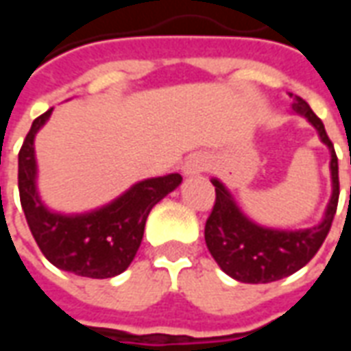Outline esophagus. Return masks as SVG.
I'll list each match as a JSON object with an SVG mask.
<instances>
[{
    "mask_svg": "<svg viewBox=\"0 0 351 351\" xmlns=\"http://www.w3.org/2000/svg\"><path fill=\"white\" fill-rule=\"evenodd\" d=\"M208 167V160H206L203 154H193L190 156L186 163H184V173L186 175H197V173H203Z\"/></svg>",
    "mask_w": 351,
    "mask_h": 351,
    "instance_id": "1",
    "label": "esophagus"
}]
</instances>
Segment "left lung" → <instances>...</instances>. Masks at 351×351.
Wrapping results in <instances>:
<instances>
[{
	"label": "left lung",
	"instance_id": "8db88e82",
	"mask_svg": "<svg viewBox=\"0 0 351 351\" xmlns=\"http://www.w3.org/2000/svg\"><path fill=\"white\" fill-rule=\"evenodd\" d=\"M293 110L301 112L317 130L322 143L331 152L332 195L322 223L299 231H280L261 228L244 216L226 190V186L213 178L216 201L205 223V241L220 269L231 278L246 284H267L293 274L316 256L319 246L331 229L339 205V158L324 122L314 114L308 103L295 97Z\"/></svg>",
	"mask_w": 351,
	"mask_h": 351
}]
</instances>
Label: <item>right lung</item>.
I'll return each mask as SVG.
<instances>
[{
  "label": "right lung",
  "instance_id": "obj_1",
  "mask_svg": "<svg viewBox=\"0 0 351 351\" xmlns=\"http://www.w3.org/2000/svg\"><path fill=\"white\" fill-rule=\"evenodd\" d=\"M52 108L37 116L19 152L20 205L35 243L50 263L86 278H112L135 258L148 214L156 203L182 182L178 173L148 178L99 210L77 216L50 213L43 205L35 176L34 138L49 120Z\"/></svg>",
  "mask_w": 351,
  "mask_h": 351
}]
</instances>
